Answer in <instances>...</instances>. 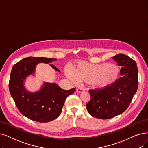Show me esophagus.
<instances>
[{"mask_svg":"<svg viewBox=\"0 0 148 148\" xmlns=\"http://www.w3.org/2000/svg\"><path fill=\"white\" fill-rule=\"evenodd\" d=\"M86 90V89L84 88L83 87H79V88H78L77 89H76V91H77L78 93H81V92H83Z\"/></svg>","mask_w":148,"mask_h":148,"instance_id":"esophagus-1","label":"esophagus"}]
</instances>
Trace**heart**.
<instances>
[{"instance_id": "obj_1", "label": "heart", "mask_w": 148, "mask_h": 148, "mask_svg": "<svg viewBox=\"0 0 148 148\" xmlns=\"http://www.w3.org/2000/svg\"><path fill=\"white\" fill-rule=\"evenodd\" d=\"M119 73L120 69L116 65L108 63L92 64L82 62L73 70L69 67L65 69V74L72 81L76 82L79 80L100 87L113 83Z\"/></svg>"}]
</instances>
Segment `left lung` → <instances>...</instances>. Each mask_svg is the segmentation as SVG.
Returning <instances> with one entry per match:
<instances>
[{"label": "left lung", "mask_w": 148, "mask_h": 148, "mask_svg": "<svg viewBox=\"0 0 148 148\" xmlns=\"http://www.w3.org/2000/svg\"><path fill=\"white\" fill-rule=\"evenodd\" d=\"M112 59L122 67L120 70L121 77L107 87L90 90L91 99L86 104L88 113L99 119H110L125 112L138 88L136 62L125 54H118Z\"/></svg>", "instance_id": "obj_1"}]
</instances>
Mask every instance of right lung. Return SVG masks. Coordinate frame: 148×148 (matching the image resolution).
Instances as JSON below:
<instances>
[{
	"label": "right lung",
	"mask_w": 148,
	"mask_h": 148,
	"mask_svg": "<svg viewBox=\"0 0 148 148\" xmlns=\"http://www.w3.org/2000/svg\"><path fill=\"white\" fill-rule=\"evenodd\" d=\"M55 61V58L28 57L14 64L11 70L9 81L10 94L21 113L32 120L47 123L57 119L67 97L76 90L75 88L64 90L56 83L46 82L38 92L33 93L26 90L23 82L27 76L34 73L37 64ZM50 66L60 72L53 64Z\"/></svg>",
	"instance_id": "add662e5"
}]
</instances>
